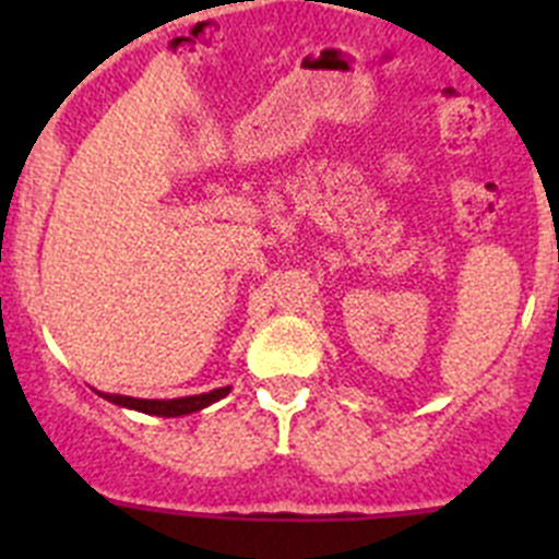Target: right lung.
<instances>
[{
    "label": "right lung",
    "mask_w": 559,
    "mask_h": 559,
    "mask_svg": "<svg viewBox=\"0 0 559 559\" xmlns=\"http://www.w3.org/2000/svg\"><path fill=\"white\" fill-rule=\"evenodd\" d=\"M229 389L231 386H221L204 394H190V397H173V400H142V397H128V394H108V392H97V394H100L103 400H108V403H114V406L133 408V412L151 414V417H185V414L201 412V408L218 403L221 397L229 394Z\"/></svg>",
    "instance_id": "obj_1"
}]
</instances>
